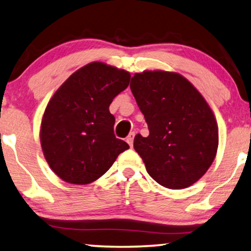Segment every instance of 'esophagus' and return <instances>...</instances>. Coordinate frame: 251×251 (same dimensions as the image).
<instances>
[{
    "mask_svg": "<svg viewBox=\"0 0 251 251\" xmlns=\"http://www.w3.org/2000/svg\"><path fill=\"white\" fill-rule=\"evenodd\" d=\"M133 138H135V132H130L129 136L126 137V143L129 144L130 147H131L132 144H133Z\"/></svg>",
    "mask_w": 251,
    "mask_h": 251,
    "instance_id": "1",
    "label": "esophagus"
}]
</instances>
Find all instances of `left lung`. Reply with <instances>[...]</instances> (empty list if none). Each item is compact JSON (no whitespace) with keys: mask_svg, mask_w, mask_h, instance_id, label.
<instances>
[{"mask_svg":"<svg viewBox=\"0 0 251 251\" xmlns=\"http://www.w3.org/2000/svg\"><path fill=\"white\" fill-rule=\"evenodd\" d=\"M150 135L133 147L156 183L171 190L198 181L214 162L218 126L208 102L187 78L174 72L144 71L130 83Z\"/></svg>","mask_w":251,"mask_h":251,"instance_id":"left-lung-1","label":"left lung"}]
</instances>
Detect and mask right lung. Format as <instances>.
I'll use <instances>...</instances> for the list:
<instances>
[{
    "label": "right lung",
    "instance_id": "add662e5",
    "mask_svg": "<svg viewBox=\"0 0 251 251\" xmlns=\"http://www.w3.org/2000/svg\"><path fill=\"white\" fill-rule=\"evenodd\" d=\"M129 82V72L95 61L74 72L48 102L41 146L48 164L64 181L97 180L129 149L115 137V118L109 113L113 99Z\"/></svg>",
    "mask_w": 251,
    "mask_h": 251
}]
</instances>
